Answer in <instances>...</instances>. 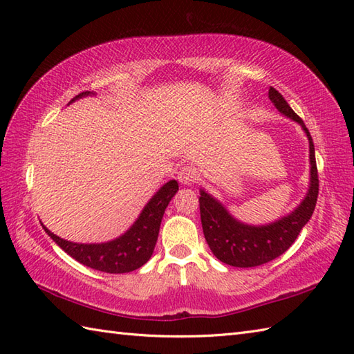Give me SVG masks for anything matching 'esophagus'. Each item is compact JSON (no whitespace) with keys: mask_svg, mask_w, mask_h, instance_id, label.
<instances>
[{"mask_svg":"<svg viewBox=\"0 0 354 354\" xmlns=\"http://www.w3.org/2000/svg\"><path fill=\"white\" fill-rule=\"evenodd\" d=\"M194 179H196V170H194L192 165H184V167L178 171V181L184 185L192 184Z\"/></svg>","mask_w":354,"mask_h":354,"instance_id":"34e87169","label":"esophagus"}]
</instances>
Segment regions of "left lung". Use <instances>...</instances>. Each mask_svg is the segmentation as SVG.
<instances>
[{"label": "left lung", "mask_w": 354, "mask_h": 354, "mask_svg": "<svg viewBox=\"0 0 354 354\" xmlns=\"http://www.w3.org/2000/svg\"><path fill=\"white\" fill-rule=\"evenodd\" d=\"M269 100L280 114L297 122L303 127L309 140L310 183L304 199L299 205L280 219L265 225H248L237 221L221 201L201 189L199 208L202 230L209 250L225 265L236 268H254L265 265L288 251L295 242L299 231L310 221L317 205L319 181L315 146L304 122L289 106L284 97L275 88H269Z\"/></svg>", "instance_id": "8db88e82"}]
</instances>
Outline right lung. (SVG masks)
Segmentation results:
<instances>
[{"label": "right lung", "mask_w": 354, "mask_h": 354, "mask_svg": "<svg viewBox=\"0 0 354 354\" xmlns=\"http://www.w3.org/2000/svg\"><path fill=\"white\" fill-rule=\"evenodd\" d=\"M86 95H94V93H80L70 103ZM178 189L179 187L175 179L165 183L142 208L138 219L132 223V227L124 234L109 240V242L74 243L53 234L44 223L42 228L66 254L82 265L108 274L131 272V270L141 268L152 257L164 212Z\"/></svg>", "instance_id": "right-lung-1"}]
</instances>
